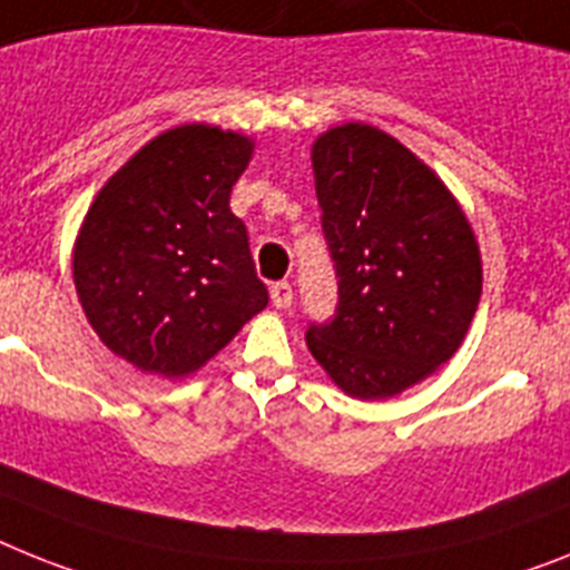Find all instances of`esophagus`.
I'll use <instances>...</instances> for the list:
<instances>
[{
    "instance_id": "34e87169",
    "label": "esophagus",
    "mask_w": 570,
    "mask_h": 570,
    "mask_svg": "<svg viewBox=\"0 0 570 570\" xmlns=\"http://www.w3.org/2000/svg\"><path fill=\"white\" fill-rule=\"evenodd\" d=\"M272 304H275L277 309L293 307V284H286V281L272 284Z\"/></svg>"
}]
</instances>
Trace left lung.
Wrapping results in <instances>:
<instances>
[{
  "instance_id": "obj_1",
  "label": "left lung",
  "mask_w": 570,
  "mask_h": 570,
  "mask_svg": "<svg viewBox=\"0 0 570 570\" xmlns=\"http://www.w3.org/2000/svg\"><path fill=\"white\" fill-rule=\"evenodd\" d=\"M309 156L338 309L307 330V347L347 396L389 400L463 344L484 284L481 248L446 181L380 127H330Z\"/></svg>"
}]
</instances>
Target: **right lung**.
I'll return each instance as SVG.
<instances>
[{"mask_svg":"<svg viewBox=\"0 0 570 570\" xmlns=\"http://www.w3.org/2000/svg\"><path fill=\"white\" fill-rule=\"evenodd\" d=\"M252 153L243 132L179 124L132 153L80 223L71 277L86 322L141 374H194L269 304L228 208Z\"/></svg>","mask_w":570,"mask_h":570,"instance_id":"obj_1","label":"right lung"}]
</instances>
